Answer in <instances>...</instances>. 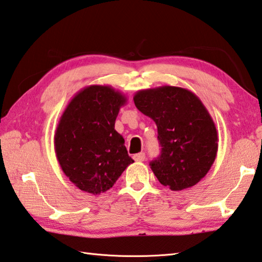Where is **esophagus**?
<instances>
[{"label": "esophagus", "instance_id": "1", "mask_svg": "<svg viewBox=\"0 0 262 262\" xmlns=\"http://www.w3.org/2000/svg\"><path fill=\"white\" fill-rule=\"evenodd\" d=\"M144 159H145L144 152H140V154L134 155V160L135 161H144Z\"/></svg>", "mask_w": 262, "mask_h": 262}]
</instances>
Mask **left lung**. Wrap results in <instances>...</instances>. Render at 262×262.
I'll list each match as a JSON object with an SVG mask.
<instances>
[{
  "label": "left lung",
  "mask_w": 262,
  "mask_h": 262,
  "mask_svg": "<svg viewBox=\"0 0 262 262\" xmlns=\"http://www.w3.org/2000/svg\"><path fill=\"white\" fill-rule=\"evenodd\" d=\"M134 103L158 128L161 152L150 166L159 182L173 191L197 184L215 160L219 140L199 97L189 89L161 85L139 90Z\"/></svg>",
  "instance_id": "8db88e82"
}]
</instances>
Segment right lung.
<instances>
[{"instance_id": "1", "label": "right lung", "mask_w": 262, "mask_h": 262, "mask_svg": "<svg viewBox=\"0 0 262 262\" xmlns=\"http://www.w3.org/2000/svg\"><path fill=\"white\" fill-rule=\"evenodd\" d=\"M127 97L111 85L92 84L74 95L59 118L55 152L75 187L97 196L107 191L134 163L115 129Z\"/></svg>"}]
</instances>
